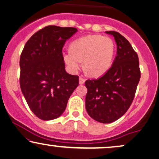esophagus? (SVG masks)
<instances>
[{
    "instance_id": "obj_1",
    "label": "esophagus",
    "mask_w": 159,
    "mask_h": 159,
    "mask_svg": "<svg viewBox=\"0 0 159 159\" xmlns=\"http://www.w3.org/2000/svg\"><path fill=\"white\" fill-rule=\"evenodd\" d=\"M84 82H85V79L82 77H80V84H83L84 83Z\"/></svg>"
}]
</instances>
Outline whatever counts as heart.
Returning a JSON list of instances; mask_svg holds the SVG:
<instances>
[{"mask_svg": "<svg viewBox=\"0 0 159 159\" xmlns=\"http://www.w3.org/2000/svg\"><path fill=\"white\" fill-rule=\"evenodd\" d=\"M70 51L62 53L63 60L70 71L77 73L82 66L93 77L105 74L111 66L115 53L114 40L108 36L88 34L74 40Z\"/></svg>", "mask_w": 159, "mask_h": 159, "instance_id": "1", "label": "heart"}]
</instances>
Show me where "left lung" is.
I'll return each mask as SVG.
<instances>
[{
    "instance_id": "1",
    "label": "left lung",
    "mask_w": 159,
    "mask_h": 159,
    "mask_svg": "<svg viewBox=\"0 0 159 159\" xmlns=\"http://www.w3.org/2000/svg\"><path fill=\"white\" fill-rule=\"evenodd\" d=\"M106 33L114 36L117 55L105 75L85 82L87 112L95 121L104 124L117 120L127 112L140 79L138 56L129 41L117 32Z\"/></svg>"
}]
</instances>
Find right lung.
<instances>
[{"label": "right lung", "instance_id": "obj_1", "mask_svg": "<svg viewBox=\"0 0 159 159\" xmlns=\"http://www.w3.org/2000/svg\"><path fill=\"white\" fill-rule=\"evenodd\" d=\"M77 32L75 27L47 26L26 43L19 61L20 87L34 114L48 121L59 117L79 84L65 70L62 48Z\"/></svg>", "mask_w": 159, "mask_h": 159}]
</instances>
